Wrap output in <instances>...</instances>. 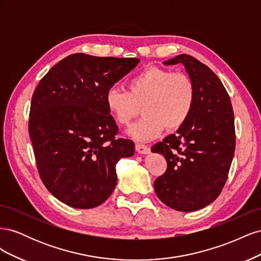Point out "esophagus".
Masks as SVG:
<instances>
[{"label":"esophagus","instance_id":"34e87169","mask_svg":"<svg viewBox=\"0 0 261 261\" xmlns=\"http://www.w3.org/2000/svg\"><path fill=\"white\" fill-rule=\"evenodd\" d=\"M135 148H136V151H137L139 154H147V153L150 152L149 147H147V146H145V145L136 144Z\"/></svg>","mask_w":261,"mask_h":261}]
</instances>
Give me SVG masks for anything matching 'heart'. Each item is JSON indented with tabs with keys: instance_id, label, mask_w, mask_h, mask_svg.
Listing matches in <instances>:
<instances>
[{
	"instance_id": "1",
	"label": "heart",
	"mask_w": 261,
	"mask_h": 261,
	"mask_svg": "<svg viewBox=\"0 0 261 261\" xmlns=\"http://www.w3.org/2000/svg\"><path fill=\"white\" fill-rule=\"evenodd\" d=\"M128 91L120 88L109 89L106 107L120 125L126 126L140 112L145 115L133 124L128 135L139 141L156 137L165 128L176 130L191 115L196 99L192 78L184 73L148 66L134 75L127 83Z\"/></svg>"
}]
</instances>
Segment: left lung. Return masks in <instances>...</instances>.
Listing matches in <instances>:
<instances>
[{
    "mask_svg": "<svg viewBox=\"0 0 261 261\" xmlns=\"http://www.w3.org/2000/svg\"><path fill=\"white\" fill-rule=\"evenodd\" d=\"M163 64L185 67L196 99L185 124L151 149L168 162L154 192L172 209L196 211L216 200L226 181L235 150L233 109L218 76L198 60L179 54Z\"/></svg>",
    "mask_w": 261,
    "mask_h": 261,
    "instance_id": "1",
    "label": "left lung"
}]
</instances>
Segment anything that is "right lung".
Returning <instances> with one entry per match:
<instances>
[{"label":"right lung","instance_id":"add662e5","mask_svg":"<svg viewBox=\"0 0 261 261\" xmlns=\"http://www.w3.org/2000/svg\"><path fill=\"white\" fill-rule=\"evenodd\" d=\"M139 62L75 53L37 86L29 135L38 171L48 191L69 207L105 202L116 185V163L135 152L133 141L115 138L118 127L106 94Z\"/></svg>","mask_w":261,"mask_h":261}]
</instances>
